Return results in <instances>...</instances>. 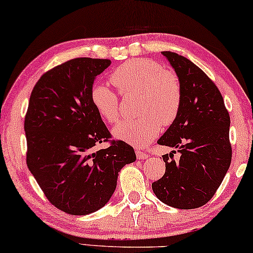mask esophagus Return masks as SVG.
Returning <instances> with one entry per match:
<instances>
[{
    "label": "esophagus",
    "instance_id": "obj_1",
    "mask_svg": "<svg viewBox=\"0 0 253 253\" xmlns=\"http://www.w3.org/2000/svg\"><path fill=\"white\" fill-rule=\"evenodd\" d=\"M134 152H136V157L138 159H146L147 158V153L144 152V151H142V150H136Z\"/></svg>",
    "mask_w": 253,
    "mask_h": 253
}]
</instances>
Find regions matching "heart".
Returning a JSON list of instances; mask_svg holds the SVG:
<instances>
[{
    "label": "heart",
    "instance_id": "1",
    "mask_svg": "<svg viewBox=\"0 0 253 253\" xmlns=\"http://www.w3.org/2000/svg\"><path fill=\"white\" fill-rule=\"evenodd\" d=\"M111 83L123 96L139 95L137 114L133 120L122 121L114 127L117 139L134 146H145L158 136L164 126L178 119L183 91L180 78L152 59H132L117 67L111 74ZM90 101L95 110L108 123H116L122 109L119 94L102 84L90 89Z\"/></svg>",
    "mask_w": 253,
    "mask_h": 253
}]
</instances>
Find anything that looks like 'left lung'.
Listing matches in <instances>:
<instances>
[{
    "instance_id": "left-lung-1",
    "label": "left lung",
    "mask_w": 253,
    "mask_h": 253,
    "mask_svg": "<svg viewBox=\"0 0 253 253\" xmlns=\"http://www.w3.org/2000/svg\"><path fill=\"white\" fill-rule=\"evenodd\" d=\"M182 84L183 98L178 119L158 140L159 145L178 149L163 156L165 174L152 183L157 198L178 209L206 205L217 191L230 166V116L214 81L191 60L162 52Z\"/></svg>"
}]
</instances>
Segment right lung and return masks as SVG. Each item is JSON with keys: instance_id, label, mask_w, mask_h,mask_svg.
Masks as SVG:
<instances>
[{"instance_id": "obj_1", "label": "right lung", "mask_w": 253, "mask_h": 253, "mask_svg": "<svg viewBox=\"0 0 253 253\" xmlns=\"http://www.w3.org/2000/svg\"><path fill=\"white\" fill-rule=\"evenodd\" d=\"M109 59L75 58L39 78L25 114L26 165L44 195L70 215H87L109 201L117 175L136 160L133 147L111 133L90 101L94 79ZM101 142L107 149L94 151Z\"/></svg>"}]
</instances>
